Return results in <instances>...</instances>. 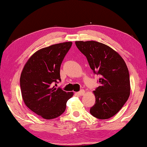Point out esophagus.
Here are the masks:
<instances>
[{"mask_svg": "<svg viewBox=\"0 0 147 147\" xmlns=\"http://www.w3.org/2000/svg\"><path fill=\"white\" fill-rule=\"evenodd\" d=\"M76 93H77V94L79 95V96H82V95H84V93H85V91H84V90H80L79 92H76Z\"/></svg>", "mask_w": 147, "mask_h": 147, "instance_id": "34e87169", "label": "esophagus"}]
</instances>
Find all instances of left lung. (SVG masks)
I'll list each match as a JSON object with an SVG mask.
<instances>
[{"label":"left lung","mask_w":147,"mask_h":147,"mask_svg":"<svg viewBox=\"0 0 147 147\" xmlns=\"http://www.w3.org/2000/svg\"><path fill=\"white\" fill-rule=\"evenodd\" d=\"M76 46L85 56L90 69L99 74L100 86L94 90L95 104L90 109L93 117L107 119L121 110L130 95L128 68L119 53L96 41H76Z\"/></svg>","instance_id":"1"}]
</instances>
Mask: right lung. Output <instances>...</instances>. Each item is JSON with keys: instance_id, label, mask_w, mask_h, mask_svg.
<instances>
[{"instance_id": "1", "label": "right lung", "mask_w": 147, "mask_h": 147, "mask_svg": "<svg viewBox=\"0 0 147 147\" xmlns=\"http://www.w3.org/2000/svg\"><path fill=\"white\" fill-rule=\"evenodd\" d=\"M73 42H65L41 49L29 58L22 69L20 85L23 101L32 112L53 119L65 112L73 92L56 88L61 81L60 68Z\"/></svg>"}]
</instances>
